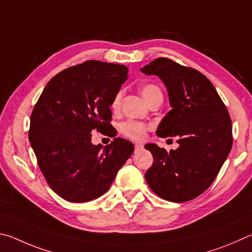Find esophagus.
Segmentation results:
<instances>
[{
    "label": "esophagus",
    "instance_id": "obj_1",
    "mask_svg": "<svg viewBox=\"0 0 252 252\" xmlns=\"http://www.w3.org/2000/svg\"><path fill=\"white\" fill-rule=\"evenodd\" d=\"M135 149L136 151H142V149H144V146L142 144H135Z\"/></svg>",
    "mask_w": 252,
    "mask_h": 252
}]
</instances>
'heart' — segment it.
Wrapping results in <instances>:
<instances>
[{
    "mask_svg": "<svg viewBox=\"0 0 252 252\" xmlns=\"http://www.w3.org/2000/svg\"><path fill=\"white\" fill-rule=\"evenodd\" d=\"M142 95L144 96L145 100H146L147 103H149L154 97L157 95H162V94H161L160 88L158 86L154 85V84H146V85H144L142 87ZM121 100H122V93L119 92L114 97L112 107L114 109L118 108L119 104H121ZM148 129H149V126L147 124L133 121V119H128V121L122 123L121 126H119V130H121V133L124 136H126V137L134 140H143L145 137H146Z\"/></svg>",
    "mask_w": 252,
    "mask_h": 252,
    "instance_id": "heart-1",
    "label": "heart"
}]
</instances>
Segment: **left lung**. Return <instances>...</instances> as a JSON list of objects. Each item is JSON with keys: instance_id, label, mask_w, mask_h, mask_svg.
<instances>
[{"instance_id": "left-lung-1", "label": "left lung", "mask_w": 252, "mask_h": 252, "mask_svg": "<svg viewBox=\"0 0 252 252\" xmlns=\"http://www.w3.org/2000/svg\"><path fill=\"white\" fill-rule=\"evenodd\" d=\"M140 70L165 83L173 108L156 134L162 138L176 136L179 144L170 152L155 144L145 146L154 158L145 179L162 199L189 201L210 187L230 153L231 118L213 84L199 70L166 57Z\"/></svg>"}]
</instances>
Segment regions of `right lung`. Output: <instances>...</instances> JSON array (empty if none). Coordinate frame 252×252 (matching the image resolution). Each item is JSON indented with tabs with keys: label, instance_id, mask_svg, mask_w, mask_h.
<instances>
[{
	"label": "right lung",
	"instance_id": "obj_1",
	"mask_svg": "<svg viewBox=\"0 0 252 252\" xmlns=\"http://www.w3.org/2000/svg\"><path fill=\"white\" fill-rule=\"evenodd\" d=\"M125 65L87 61L56 74L31 115L29 138L47 184L70 202H86L108 190L134 145L114 138L93 145L92 130L112 128L110 105L127 79Z\"/></svg>",
	"mask_w": 252,
	"mask_h": 252
}]
</instances>
